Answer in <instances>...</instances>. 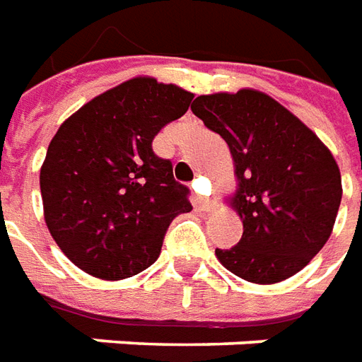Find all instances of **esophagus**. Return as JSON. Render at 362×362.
<instances>
[{"label": "esophagus", "mask_w": 362, "mask_h": 362, "mask_svg": "<svg viewBox=\"0 0 362 362\" xmlns=\"http://www.w3.org/2000/svg\"><path fill=\"white\" fill-rule=\"evenodd\" d=\"M193 189L197 191V194H194V202H197V206L201 210H210L212 206H214V202L210 201V199H206V197H202V194H199V183H194Z\"/></svg>", "instance_id": "1"}]
</instances>
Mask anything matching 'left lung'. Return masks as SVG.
<instances>
[{"mask_svg":"<svg viewBox=\"0 0 362 362\" xmlns=\"http://www.w3.org/2000/svg\"><path fill=\"white\" fill-rule=\"evenodd\" d=\"M191 111L224 138L238 189L230 199L243 222L238 245L218 261L243 281L281 283L308 265L332 235L341 173L327 146L273 97L240 89L201 95Z\"/></svg>","mask_w":362,"mask_h":362,"instance_id":"8db88e82","label":"left lung"}]
</instances>
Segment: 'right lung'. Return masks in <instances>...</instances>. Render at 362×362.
Masks as SVG:
<instances>
[{
	"mask_svg": "<svg viewBox=\"0 0 362 362\" xmlns=\"http://www.w3.org/2000/svg\"><path fill=\"white\" fill-rule=\"evenodd\" d=\"M193 97L173 83L132 78L58 128L40 168V194L46 226L76 267L120 281L160 257L171 220L193 206L152 142Z\"/></svg>",
	"mask_w": 362,
	"mask_h": 362,
	"instance_id": "add662e5",
	"label": "right lung"
}]
</instances>
